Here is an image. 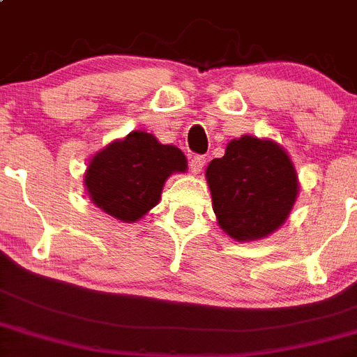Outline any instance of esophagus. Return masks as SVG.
<instances>
[{
    "label": "esophagus",
    "mask_w": 357,
    "mask_h": 357,
    "mask_svg": "<svg viewBox=\"0 0 357 357\" xmlns=\"http://www.w3.org/2000/svg\"><path fill=\"white\" fill-rule=\"evenodd\" d=\"M204 165H206V156H202V155H194L188 162L190 171L194 172V174H199V172L202 171V167H204Z\"/></svg>",
    "instance_id": "esophagus-1"
}]
</instances>
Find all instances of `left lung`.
Segmentation results:
<instances>
[{
	"instance_id": "obj_1",
	"label": "left lung",
	"mask_w": 357,
	"mask_h": 357,
	"mask_svg": "<svg viewBox=\"0 0 357 357\" xmlns=\"http://www.w3.org/2000/svg\"><path fill=\"white\" fill-rule=\"evenodd\" d=\"M220 227L238 241L266 238L287 220L298 176L287 153L273 141L243 135L206 169Z\"/></svg>"
}]
</instances>
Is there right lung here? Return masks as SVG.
<instances>
[{"instance_id": "add662e5", "label": "right lung", "mask_w": 357, "mask_h": 357, "mask_svg": "<svg viewBox=\"0 0 357 357\" xmlns=\"http://www.w3.org/2000/svg\"><path fill=\"white\" fill-rule=\"evenodd\" d=\"M185 171L186 158L176 146L160 144L151 133L135 130L93 156L84 185L107 215L137 222L158 204L165 179Z\"/></svg>"}]
</instances>
